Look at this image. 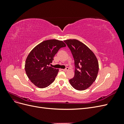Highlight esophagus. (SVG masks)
<instances>
[{
	"label": "esophagus",
	"mask_w": 124,
	"mask_h": 124,
	"mask_svg": "<svg viewBox=\"0 0 124 124\" xmlns=\"http://www.w3.org/2000/svg\"><path fill=\"white\" fill-rule=\"evenodd\" d=\"M69 70V68L68 67H66V68L65 69H62V70L63 71H68Z\"/></svg>",
	"instance_id": "obj_1"
}]
</instances>
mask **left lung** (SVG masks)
Segmentation results:
<instances>
[{
  "mask_svg": "<svg viewBox=\"0 0 124 124\" xmlns=\"http://www.w3.org/2000/svg\"><path fill=\"white\" fill-rule=\"evenodd\" d=\"M74 60V76L69 80L78 91L88 88L96 80L99 71L98 62L94 53L84 43L76 39L65 40Z\"/></svg>",
  "mask_w": 124,
  "mask_h": 124,
  "instance_id": "1",
  "label": "left lung"
}]
</instances>
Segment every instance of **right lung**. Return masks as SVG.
<instances>
[{
    "label": "right lung",
    "mask_w": 124,
    "mask_h": 124,
    "mask_svg": "<svg viewBox=\"0 0 124 124\" xmlns=\"http://www.w3.org/2000/svg\"><path fill=\"white\" fill-rule=\"evenodd\" d=\"M62 41H44L30 52L26 58L25 69L32 83L39 88H46L54 81L58 69L49 66L60 48L66 47Z\"/></svg>",
    "instance_id": "add662e5"
}]
</instances>
